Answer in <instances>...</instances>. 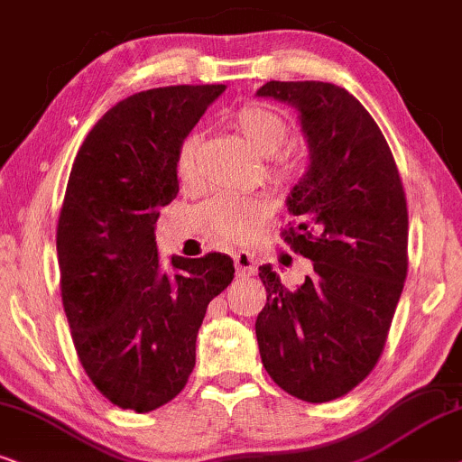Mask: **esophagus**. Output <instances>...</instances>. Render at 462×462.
<instances>
[{
	"mask_svg": "<svg viewBox=\"0 0 462 462\" xmlns=\"http://www.w3.org/2000/svg\"><path fill=\"white\" fill-rule=\"evenodd\" d=\"M235 268L238 277H249V274L255 273V262L249 254H245L243 251V254L235 255Z\"/></svg>",
	"mask_w": 462,
	"mask_h": 462,
	"instance_id": "1",
	"label": "esophagus"
}]
</instances>
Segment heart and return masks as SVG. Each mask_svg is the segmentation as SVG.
Instances as JSON below:
<instances>
[{
    "mask_svg": "<svg viewBox=\"0 0 462 462\" xmlns=\"http://www.w3.org/2000/svg\"><path fill=\"white\" fill-rule=\"evenodd\" d=\"M236 130L262 155L268 157V174L277 185H294L309 168V149L305 144H282L288 140L290 124L283 115L264 104H245L235 113ZM198 136L189 134L177 151L179 179L185 185L198 177ZM271 217V204L255 196H217L204 208V219L219 241L247 243L254 238Z\"/></svg>",
    "mask_w": 462,
    "mask_h": 462,
    "instance_id": "1",
    "label": "heart"
}]
</instances>
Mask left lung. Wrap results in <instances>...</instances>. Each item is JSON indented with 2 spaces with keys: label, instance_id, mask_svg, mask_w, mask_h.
<instances>
[{
  "label": "left lung",
  "instance_id": "8db88e82",
  "mask_svg": "<svg viewBox=\"0 0 462 462\" xmlns=\"http://www.w3.org/2000/svg\"><path fill=\"white\" fill-rule=\"evenodd\" d=\"M258 96L300 113L311 166L288 198L294 221L282 236L313 260L296 290L262 266V365L288 394L326 402L358 386L386 346L410 264L405 189L382 130L349 91L271 80Z\"/></svg>",
  "mask_w": 462,
  "mask_h": 462
}]
</instances>
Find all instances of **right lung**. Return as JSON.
<instances>
[{
    "mask_svg": "<svg viewBox=\"0 0 462 462\" xmlns=\"http://www.w3.org/2000/svg\"><path fill=\"white\" fill-rule=\"evenodd\" d=\"M226 85L140 91L115 104L76 155L57 221L61 300L80 365L121 410L153 411L185 388L230 255L160 268L155 224L179 194L174 160Z\"/></svg>",
    "mask_w": 462,
    "mask_h": 462,
    "instance_id": "add662e5",
    "label": "right lung"
}]
</instances>
